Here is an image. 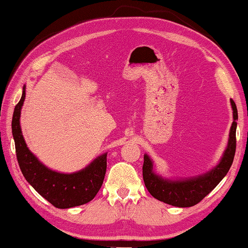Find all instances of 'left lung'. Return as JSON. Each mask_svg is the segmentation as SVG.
Masks as SVG:
<instances>
[{"label": "left lung", "mask_w": 248, "mask_h": 248, "mask_svg": "<svg viewBox=\"0 0 248 248\" xmlns=\"http://www.w3.org/2000/svg\"><path fill=\"white\" fill-rule=\"evenodd\" d=\"M231 105L234 121L230 130L229 143L219 163L206 173L176 181L164 179L153 172L152 161L149 155H144L142 167L144 186L153 198L173 206L190 207L201 202L221 182L233 163L236 150V120L238 115L234 100L231 99Z\"/></svg>", "instance_id": "1"}]
</instances>
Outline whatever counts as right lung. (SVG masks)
I'll return each mask as SVG.
<instances>
[{
	"mask_svg": "<svg viewBox=\"0 0 248 248\" xmlns=\"http://www.w3.org/2000/svg\"><path fill=\"white\" fill-rule=\"evenodd\" d=\"M24 100L25 86L12 119L16 158L24 178L38 194L57 209H69L90 202L103 186L107 169V153L99 155L88 167L75 173H60L45 167L29 150L23 138L19 118Z\"/></svg>",
	"mask_w": 248,
	"mask_h": 248,
	"instance_id": "right-lung-1",
	"label": "right lung"
}]
</instances>
